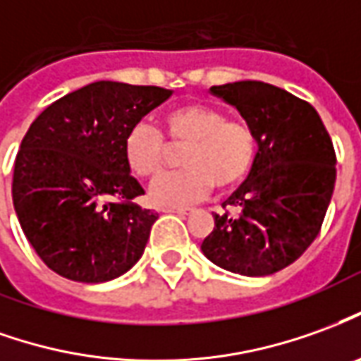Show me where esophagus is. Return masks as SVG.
<instances>
[{
    "label": "esophagus",
    "mask_w": 361,
    "mask_h": 361,
    "mask_svg": "<svg viewBox=\"0 0 361 361\" xmlns=\"http://www.w3.org/2000/svg\"><path fill=\"white\" fill-rule=\"evenodd\" d=\"M164 213H176V215H189V211L188 209H176V207H168V209H162Z\"/></svg>",
    "instance_id": "obj_1"
}]
</instances>
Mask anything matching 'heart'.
<instances>
[{
	"label": "heart",
	"mask_w": 361,
	"mask_h": 361,
	"mask_svg": "<svg viewBox=\"0 0 361 361\" xmlns=\"http://www.w3.org/2000/svg\"><path fill=\"white\" fill-rule=\"evenodd\" d=\"M172 145H188L181 164L185 170L166 173L150 185V199L160 207L191 205L207 197L215 185L228 191L250 176L258 158V135L250 123L226 119V113L207 103H183L164 115ZM166 140L148 123L128 128L123 156L137 178H156L166 164Z\"/></svg>",
	"instance_id": "1"
}]
</instances>
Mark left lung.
Returning <instances> with one entry per match:
<instances>
[{
    "label": "left lung",
    "instance_id": "obj_1",
    "mask_svg": "<svg viewBox=\"0 0 361 361\" xmlns=\"http://www.w3.org/2000/svg\"><path fill=\"white\" fill-rule=\"evenodd\" d=\"M258 135L250 176L223 203L201 250L219 268L259 277L299 258L317 234L336 181V154L311 103L264 82L213 85Z\"/></svg>",
    "mask_w": 361,
    "mask_h": 361
}]
</instances>
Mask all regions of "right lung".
I'll list each match as a JSON object with an SVG mask.
<instances>
[{
	"mask_svg": "<svg viewBox=\"0 0 361 361\" xmlns=\"http://www.w3.org/2000/svg\"><path fill=\"white\" fill-rule=\"evenodd\" d=\"M172 95L156 85L93 82L40 113L15 158L13 207L39 258L58 276L102 283L137 264L158 219L123 140Z\"/></svg>",
	"mask_w": 361,
	"mask_h": 361,
	"instance_id": "right-lung-1",
	"label": "right lung"
}]
</instances>
